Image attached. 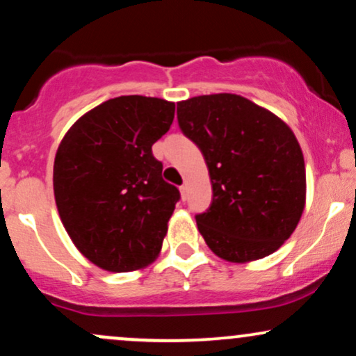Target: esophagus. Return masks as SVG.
<instances>
[{"label": "esophagus", "instance_id": "34e87169", "mask_svg": "<svg viewBox=\"0 0 356 356\" xmlns=\"http://www.w3.org/2000/svg\"><path fill=\"white\" fill-rule=\"evenodd\" d=\"M179 189H181V195H182V201H186L187 199V186L186 184H182L181 187H179Z\"/></svg>", "mask_w": 356, "mask_h": 356}]
</instances>
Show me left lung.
Returning a JSON list of instances; mask_svg holds the SVG:
<instances>
[{"instance_id": "obj_1", "label": "left lung", "mask_w": 356, "mask_h": 356, "mask_svg": "<svg viewBox=\"0 0 356 356\" xmlns=\"http://www.w3.org/2000/svg\"><path fill=\"white\" fill-rule=\"evenodd\" d=\"M177 122L209 169L212 202L195 220L211 251L231 263L275 252L305 209V159L291 129L232 93L179 102Z\"/></svg>"}]
</instances>
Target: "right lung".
<instances>
[{
	"label": "right lung",
	"instance_id": "right-lung-1",
	"mask_svg": "<svg viewBox=\"0 0 356 356\" xmlns=\"http://www.w3.org/2000/svg\"><path fill=\"white\" fill-rule=\"evenodd\" d=\"M175 104L127 95L80 117L56 150L53 191L65 229L93 264L127 273L161 252L181 192L162 179L152 145Z\"/></svg>",
	"mask_w": 356,
	"mask_h": 356
}]
</instances>
